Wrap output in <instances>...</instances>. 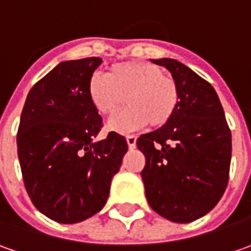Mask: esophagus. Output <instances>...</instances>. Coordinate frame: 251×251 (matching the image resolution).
Wrapping results in <instances>:
<instances>
[{"mask_svg": "<svg viewBox=\"0 0 251 251\" xmlns=\"http://www.w3.org/2000/svg\"><path fill=\"white\" fill-rule=\"evenodd\" d=\"M126 143H127L129 149H135L136 147V136H133V135L126 136Z\"/></svg>", "mask_w": 251, "mask_h": 251, "instance_id": "1", "label": "esophagus"}]
</instances>
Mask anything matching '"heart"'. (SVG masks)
Segmentation results:
<instances>
[{
  "label": "heart",
  "mask_w": 251,
  "mask_h": 251,
  "mask_svg": "<svg viewBox=\"0 0 251 251\" xmlns=\"http://www.w3.org/2000/svg\"><path fill=\"white\" fill-rule=\"evenodd\" d=\"M87 94L94 109L104 118L116 114L125 98L127 108L108 124V129L118 133H130L147 124L164 126L180 101L177 81L157 66L142 60L116 63L105 75H93Z\"/></svg>",
  "instance_id": "b5f03b06"
}]
</instances>
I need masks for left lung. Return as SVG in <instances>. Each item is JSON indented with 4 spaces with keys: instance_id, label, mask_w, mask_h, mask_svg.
<instances>
[{
    "instance_id": "left-lung-1",
    "label": "left lung",
    "mask_w": 251,
    "mask_h": 251,
    "mask_svg": "<svg viewBox=\"0 0 251 251\" xmlns=\"http://www.w3.org/2000/svg\"><path fill=\"white\" fill-rule=\"evenodd\" d=\"M178 84L180 101L164 126L136 140L151 209L177 224L212 211L222 198L230 169L232 133L218 94L208 81L174 59L153 60Z\"/></svg>"
}]
</instances>
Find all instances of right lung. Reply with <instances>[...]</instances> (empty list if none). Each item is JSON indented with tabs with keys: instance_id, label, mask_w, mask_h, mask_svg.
<instances>
[{
	"instance_id": "add662e5",
	"label": "right lung",
	"mask_w": 251,
	"mask_h": 251,
	"mask_svg": "<svg viewBox=\"0 0 251 251\" xmlns=\"http://www.w3.org/2000/svg\"><path fill=\"white\" fill-rule=\"evenodd\" d=\"M100 57L61 61L29 91L18 127V158L32 203L59 224H77L100 212L127 151L109 132L95 140L102 118L87 85Z\"/></svg>"
}]
</instances>
